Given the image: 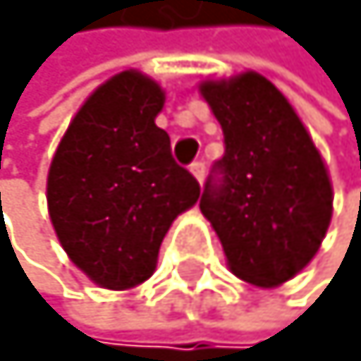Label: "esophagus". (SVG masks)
Instances as JSON below:
<instances>
[{
    "mask_svg": "<svg viewBox=\"0 0 361 361\" xmlns=\"http://www.w3.org/2000/svg\"><path fill=\"white\" fill-rule=\"evenodd\" d=\"M191 175L198 179V184H203V179H205V163L203 161H196V163H191Z\"/></svg>",
    "mask_w": 361,
    "mask_h": 361,
    "instance_id": "34e87169",
    "label": "esophagus"
}]
</instances>
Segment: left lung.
<instances>
[{"label":"left lung","instance_id":"8db88e82","mask_svg":"<svg viewBox=\"0 0 361 361\" xmlns=\"http://www.w3.org/2000/svg\"><path fill=\"white\" fill-rule=\"evenodd\" d=\"M224 130L226 154L207 182L200 212L221 240L235 278L271 289L306 268L334 212L329 170L282 90L259 72L200 81Z\"/></svg>","mask_w":361,"mask_h":361}]
</instances>
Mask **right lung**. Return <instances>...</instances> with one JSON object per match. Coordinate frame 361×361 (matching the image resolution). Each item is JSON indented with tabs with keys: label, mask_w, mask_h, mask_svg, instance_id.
<instances>
[{
	"label": "right lung",
	"mask_w": 361,
	"mask_h": 361,
	"mask_svg": "<svg viewBox=\"0 0 361 361\" xmlns=\"http://www.w3.org/2000/svg\"><path fill=\"white\" fill-rule=\"evenodd\" d=\"M163 104L165 90L152 76L114 74L69 121L49 168L46 200L62 250L114 292L152 278L172 221L200 198L156 126Z\"/></svg>",
	"instance_id": "add662e5"
}]
</instances>
